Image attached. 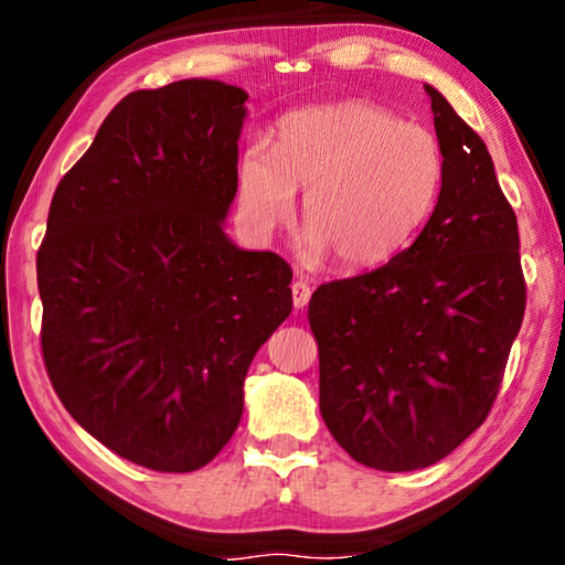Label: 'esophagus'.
I'll return each mask as SVG.
<instances>
[{
    "label": "esophagus",
    "instance_id": "obj_1",
    "mask_svg": "<svg viewBox=\"0 0 565 565\" xmlns=\"http://www.w3.org/2000/svg\"><path fill=\"white\" fill-rule=\"evenodd\" d=\"M290 290H292V306H296L298 311L300 308H306L308 300H311V285H308L303 277H298V280H292Z\"/></svg>",
    "mask_w": 565,
    "mask_h": 565
}]
</instances>
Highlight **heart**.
Listing matches in <instances>:
<instances>
[{
    "mask_svg": "<svg viewBox=\"0 0 565 565\" xmlns=\"http://www.w3.org/2000/svg\"><path fill=\"white\" fill-rule=\"evenodd\" d=\"M445 159L427 128L370 103H337L285 115L275 146L252 141L238 159V207L254 236L290 223L306 190L311 254L342 269L396 257L427 221Z\"/></svg>",
    "mask_w": 565,
    "mask_h": 565,
    "instance_id": "obj_1",
    "label": "heart"
}]
</instances>
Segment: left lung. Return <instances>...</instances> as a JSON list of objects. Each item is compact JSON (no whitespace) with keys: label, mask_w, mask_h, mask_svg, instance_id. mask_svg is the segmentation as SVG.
Returning <instances> with one entry per match:
<instances>
[{"label":"left lung","mask_w":565,"mask_h":565,"mask_svg":"<svg viewBox=\"0 0 565 565\" xmlns=\"http://www.w3.org/2000/svg\"><path fill=\"white\" fill-rule=\"evenodd\" d=\"M443 190L408 249L316 288L319 406L339 445L375 470L435 466L481 427L524 319L516 215L481 136L424 84Z\"/></svg>","instance_id":"left-lung-1"}]
</instances>
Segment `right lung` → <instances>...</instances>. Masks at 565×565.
<instances>
[{
    "label": "right lung",
    "instance_id": "add662e5",
    "mask_svg": "<svg viewBox=\"0 0 565 565\" xmlns=\"http://www.w3.org/2000/svg\"><path fill=\"white\" fill-rule=\"evenodd\" d=\"M246 99L215 79L122 97L58 182L38 249L53 391L92 437L161 473L223 450L246 370L292 308L288 262L223 231Z\"/></svg>",
    "mask_w": 565,
    "mask_h": 565
}]
</instances>
